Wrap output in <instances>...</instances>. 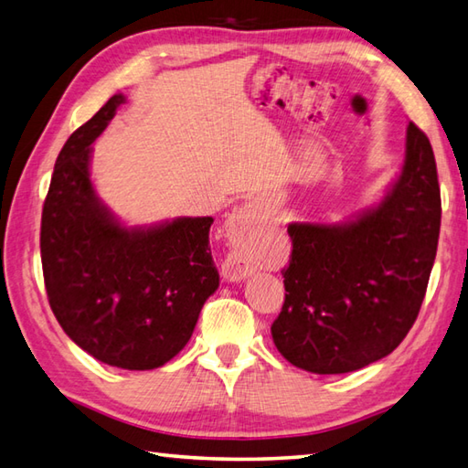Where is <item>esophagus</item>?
<instances>
[{"instance_id": "34e87169", "label": "esophagus", "mask_w": 468, "mask_h": 468, "mask_svg": "<svg viewBox=\"0 0 468 468\" xmlns=\"http://www.w3.org/2000/svg\"><path fill=\"white\" fill-rule=\"evenodd\" d=\"M259 220H261V207L259 206L248 204V206L238 207L236 212L232 214V218H230L232 234L240 236V238L250 236L254 232L256 224H259ZM222 272H224L226 279L240 281V279H244V276H248V274L252 272V262L248 261L246 254L234 250V252L228 254V259L224 261Z\"/></svg>"}]
</instances>
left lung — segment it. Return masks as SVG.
Masks as SVG:
<instances>
[{
	"label": "left lung",
	"instance_id": "8db88e82",
	"mask_svg": "<svg viewBox=\"0 0 468 468\" xmlns=\"http://www.w3.org/2000/svg\"><path fill=\"white\" fill-rule=\"evenodd\" d=\"M431 141L406 131L402 174L384 199L346 224H291L284 303L271 333L311 374H347L386 357L422 307L441 234Z\"/></svg>",
	"mask_w": 468,
	"mask_h": 468
}]
</instances>
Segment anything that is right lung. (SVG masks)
Segmentation results:
<instances>
[{
	"mask_svg": "<svg viewBox=\"0 0 468 468\" xmlns=\"http://www.w3.org/2000/svg\"><path fill=\"white\" fill-rule=\"evenodd\" d=\"M114 94L64 143L42 209L48 301L76 346L121 369H155L186 347L206 299L220 284L209 250L214 218L127 228L94 194L92 143L107 129Z\"/></svg>",
	"mask_w": 468,
	"mask_h": 468,
	"instance_id": "right-lung-1",
	"label": "right lung"
}]
</instances>
